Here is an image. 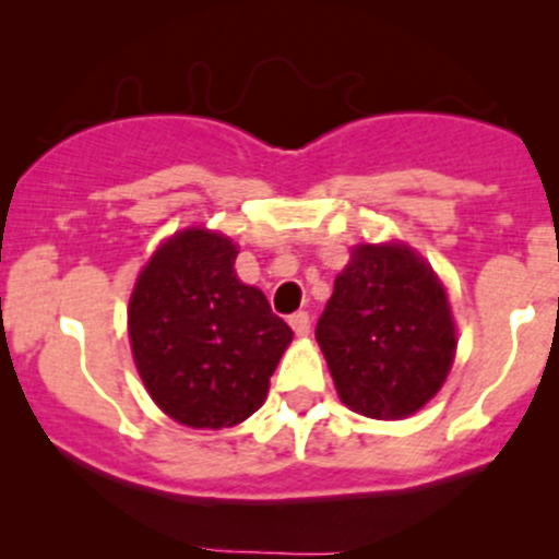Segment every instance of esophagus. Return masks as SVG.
<instances>
[{"mask_svg":"<svg viewBox=\"0 0 559 559\" xmlns=\"http://www.w3.org/2000/svg\"><path fill=\"white\" fill-rule=\"evenodd\" d=\"M288 325H292L299 338L307 336V333H310V316H307V312H294V316L288 318Z\"/></svg>","mask_w":559,"mask_h":559,"instance_id":"obj_1","label":"esophagus"}]
</instances>
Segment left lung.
Here are the masks:
<instances>
[{
  "label": "left lung",
  "mask_w": 559,
  "mask_h": 559,
  "mask_svg": "<svg viewBox=\"0 0 559 559\" xmlns=\"http://www.w3.org/2000/svg\"><path fill=\"white\" fill-rule=\"evenodd\" d=\"M316 338L349 409L400 420L433 400L457 349L447 292L404 243H360L336 275Z\"/></svg>",
  "instance_id": "left-lung-1"
}]
</instances>
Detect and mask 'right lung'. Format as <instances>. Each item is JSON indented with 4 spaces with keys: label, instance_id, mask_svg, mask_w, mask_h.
Segmentation results:
<instances>
[{
    "label": "right lung",
    "instance_id": "add662e5",
    "mask_svg": "<svg viewBox=\"0 0 559 559\" xmlns=\"http://www.w3.org/2000/svg\"><path fill=\"white\" fill-rule=\"evenodd\" d=\"M228 236L183 228L157 247L128 301L133 362L155 404L191 428L258 413L294 333L236 278Z\"/></svg>",
    "mask_w": 559,
    "mask_h": 559
}]
</instances>
